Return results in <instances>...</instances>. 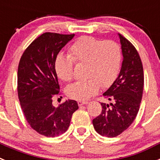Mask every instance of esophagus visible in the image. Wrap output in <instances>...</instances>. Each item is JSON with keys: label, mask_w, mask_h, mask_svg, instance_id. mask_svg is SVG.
I'll return each instance as SVG.
<instances>
[{"label": "esophagus", "mask_w": 160, "mask_h": 160, "mask_svg": "<svg viewBox=\"0 0 160 160\" xmlns=\"http://www.w3.org/2000/svg\"><path fill=\"white\" fill-rule=\"evenodd\" d=\"M88 103V102L87 101H78V104L79 107H81V106L82 105H85V104H87Z\"/></svg>", "instance_id": "esophagus-1"}]
</instances>
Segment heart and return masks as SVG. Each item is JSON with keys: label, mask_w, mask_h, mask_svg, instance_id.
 I'll list each match as a JSON object with an SVG mask.
<instances>
[{"label": "heart", "mask_w": 160, "mask_h": 160, "mask_svg": "<svg viewBox=\"0 0 160 160\" xmlns=\"http://www.w3.org/2000/svg\"><path fill=\"white\" fill-rule=\"evenodd\" d=\"M122 53L119 44L112 40H101L82 36L69 49V56L58 55L54 62L58 77L64 82L73 78V65H85L86 80L68 86L69 98L84 101L99 91L100 87L107 88L116 80L122 63Z\"/></svg>", "instance_id": "1"}]
</instances>
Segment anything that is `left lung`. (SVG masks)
<instances>
[{
    "mask_svg": "<svg viewBox=\"0 0 160 160\" xmlns=\"http://www.w3.org/2000/svg\"><path fill=\"white\" fill-rule=\"evenodd\" d=\"M123 56L122 67L116 80L103 96L111 102H102V112L93 119V125L99 135L113 138L128 129L139 110L144 75L138 51L132 44L118 33Z\"/></svg>",
    "mask_w": 160,
    "mask_h": 160,
    "instance_id": "1",
    "label": "left lung"
}]
</instances>
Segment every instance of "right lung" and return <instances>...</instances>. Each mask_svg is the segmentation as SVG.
I'll return each mask as SVG.
<instances>
[{
    "label": "right lung",
    "instance_id": "obj_1",
    "mask_svg": "<svg viewBox=\"0 0 160 160\" xmlns=\"http://www.w3.org/2000/svg\"><path fill=\"white\" fill-rule=\"evenodd\" d=\"M74 34L45 32L26 48L18 70V94L28 123L40 135L59 136L70 127L78 102L68 100L55 107L52 98L59 94L54 62Z\"/></svg>",
    "mask_w": 160,
    "mask_h": 160
}]
</instances>
